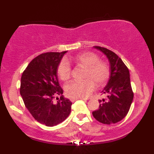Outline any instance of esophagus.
<instances>
[{"label": "esophagus", "instance_id": "34e87169", "mask_svg": "<svg viewBox=\"0 0 154 154\" xmlns=\"http://www.w3.org/2000/svg\"><path fill=\"white\" fill-rule=\"evenodd\" d=\"M79 98H70V100H71L72 102H74V101H75V100H79Z\"/></svg>", "mask_w": 154, "mask_h": 154}]
</instances>
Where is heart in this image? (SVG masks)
<instances>
[{"instance_id": "b5f03b06", "label": "heart", "mask_w": 154, "mask_h": 154, "mask_svg": "<svg viewBox=\"0 0 154 154\" xmlns=\"http://www.w3.org/2000/svg\"><path fill=\"white\" fill-rule=\"evenodd\" d=\"M76 64L85 68L82 81H73L65 86L66 95L71 98H88L95 88L103 87L109 78V66L103 61H100L99 57L93 52L79 54L72 59ZM57 75L61 80L65 82L71 75V66L66 59L60 61L57 66Z\"/></svg>"}]
</instances>
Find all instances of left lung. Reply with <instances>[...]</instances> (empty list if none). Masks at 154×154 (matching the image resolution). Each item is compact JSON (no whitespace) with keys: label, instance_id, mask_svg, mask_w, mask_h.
<instances>
[{"label":"left lung","instance_id":"8db88e82","mask_svg":"<svg viewBox=\"0 0 154 154\" xmlns=\"http://www.w3.org/2000/svg\"><path fill=\"white\" fill-rule=\"evenodd\" d=\"M93 48L101 51L107 57L110 64V76L102 91L106 95L107 99H103L99 109L93 111V116L97 121L106 125L117 123L128 114L133 100L130 72L115 53L103 47Z\"/></svg>","mask_w":154,"mask_h":154}]
</instances>
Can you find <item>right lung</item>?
<instances>
[{
  "label": "right lung",
  "mask_w": 154,
  "mask_h": 154,
  "mask_svg": "<svg viewBox=\"0 0 154 154\" xmlns=\"http://www.w3.org/2000/svg\"><path fill=\"white\" fill-rule=\"evenodd\" d=\"M66 52L39 55L28 64L21 78L20 94L24 105L35 120L48 127L61 123L71 112L72 103L63 98L56 71ZM56 94L61 96L54 104L52 99Z\"/></svg>",
  "instance_id": "right-lung-1"
}]
</instances>
